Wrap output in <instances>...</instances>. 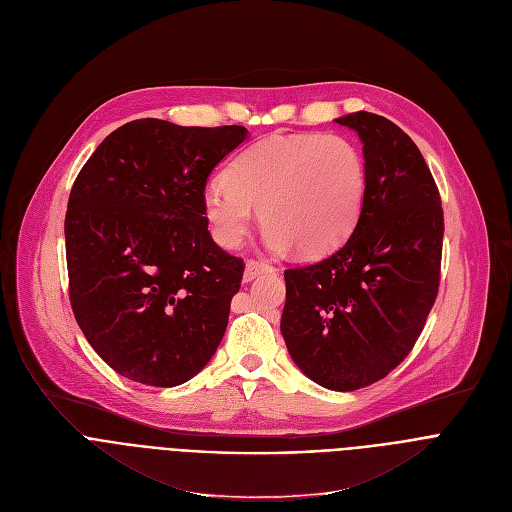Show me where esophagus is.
Wrapping results in <instances>:
<instances>
[{"label":"esophagus","mask_w":512,"mask_h":512,"mask_svg":"<svg viewBox=\"0 0 512 512\" xmlns=\"http://www.w3.org/2000/svg\"><path fill=\"white\" fill-rule=\"evenodd\" d=\"M271 271H274V267H271V265H267V263H263V261H257V259H249V261L245 263V276H243V280H245V282H251V280H255L257 276L271 274Z\"/></svg>","instance_id":"obj_1"}]
</instances>
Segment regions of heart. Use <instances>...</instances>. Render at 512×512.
<instances>
[{
	"label": "heart",
	"mask_w": 512,
	"mask_h": 512,
	"mask_svg": "<svg viewBox=\"0 0 512 512\" xmlns=\"http://www.w3.org/2000/svg\"><path fill=\"white\" fill-rule=\"evenodd\" d=\"M366 160L337 133L269 135L245 148L201 193V208L222 247H238L257 208L271 249L294 245L323 255L354 228L366 197Z\"/></svg>",
	"instance_id": "heart-1"
}]
</instances>
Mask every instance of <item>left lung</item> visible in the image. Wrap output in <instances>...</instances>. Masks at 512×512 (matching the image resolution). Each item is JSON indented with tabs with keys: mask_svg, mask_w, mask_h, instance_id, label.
<instances>
[{
	"mask_svg": "<svg viewBox=\"0 0 512 512\" xmlns=\"http://www.w3.org/2000/svg\"><path fill=\"white\" fill-rule=\"evenodd\" d=\"M364 206L327 259L284 271L282 335L296 366L331 391L385 379L412 352L438 294L445 218L418 146L393 121L358 111Z\"/></svg>",
	"mask_w": 512,
	"mask_h": 512,
	"instance_id": "8db88e82",
	"label": "left lung"
}]
</instances>
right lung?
I'll use <instances>...</instances> for the list:
<instances>
[{"instance_id":"obj_1","label":"right lung","mask_w":512,"mask_h":512,"mask_svg":"<svg viewBox=\"0 0 512 512\" xmlns=\"http://www.w3.org/2000/svg\"><path fill=\"white\" fill-rule=\"evenodd\" d=\"M245 140L243 125L138 119L107 135L76 177L65 214L70 302L121 377L177 387L216 354L245 263L214 243L201 193Z\"/></svg>"}]
</instances>
